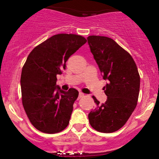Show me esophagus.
<instances>
[{
	"instance_id": "esophagus-1",
	"label": "esophagus",
	"mask_w": 159,
	"mask_h": 159,
	"mask_svg": "<svg viewBox=\"0 0 159 159\" xmlns=\"http://www.w3.org/2000/svg\"><path fill=\"white\" fill-rule=\"evenodd\" d=\"M84 94L83 93H79V95H78V99H80V98L84 97Z\"/></svg>"
}]
</instances>
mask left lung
<instances>
[{
    "mask_svg": "<svg viewBox=\"0 0 159 159\" xmlns=\"http://www.w3.org/2000/svg\"><path fill=\"white\" fill-rule=\"evenodd\" d=\"M87 43L98 64L107 96L100 104L93 96L96 106L88 114L89 122L95 130L111 133L125 125L138 103L140 75L135 62L125 49L106 36H89Z\"/></svg>",
    "mask_w": 159,
    "mask_h": 159,
    "instance_id": "obj_1",
    "label": "left lung"
}]
</instances>
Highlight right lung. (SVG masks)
I'll list each match as a JSON object with an SVG mask.
<instances>
[{
	"label": "right lung",
	"mask_w": 159,
	"mask_h": 159,
	"mask_svg": "<svg viewBox=\"0 0 159 159\" xmlns=\"http://www.w3.org/2000/svg\"><path fill=\"white\" fill-rule=\"evenodd\" d=\"M87 43L83 36L60 34L35 47L23 66L21 75L22 105L31 124L47 134H55L69 125L78 91L66 92L56 85L66 62Z\"/></svg>",
	"instance_id": "add662e5"
}]
</instances>
